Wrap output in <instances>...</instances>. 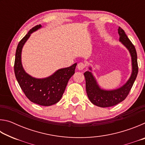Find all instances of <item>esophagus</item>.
Returning <instances> with one entry per match:
<instances>
[{
  "label": "esophagus",
  "instance_id": "obj_1",
  "mask_svg": "<svg viewBox=\"0 0 145 145\" xmlns=\"http://www.w3.org/2000/svg\"><path fill=\"white\" fill-rule=\"evenodd\" d=\"M86 68V65L84 63H79L77 65V68L78 70H81Z\"/></svg>",
  "mask_w": 145,
  "mask_h": 145
}]
</instances>
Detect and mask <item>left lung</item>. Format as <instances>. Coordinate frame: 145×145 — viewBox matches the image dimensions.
<instances>
[{"instance_id": "8db88e82", "label": "left lung", "mask_w": 145, "mask_h": 145, "mask_svg": "<svg viewBox=\"0 0 145 145\" xmlns=\"http://www.w3.org/2000/svg\"><path fill=\"white\" fill-rule=\"evenodd\" d=\"M118 34L120 35V41L129 50L132 57V72L131 77L126 84L117 89L111 91L103 90L100 89L97 84L91 72L87 71L84 73L88 97L93 104L100 107L114 106L125 99L134 84L138 73L137 52L134 45L120 27L118 28Z\"/></svg>"}]
</instances>
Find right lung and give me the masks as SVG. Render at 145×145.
<instances>
[{
	"label": "right lung",
	"mask_w": 145,
	"mask_h": 145,
	"mask_svg": "<svg viewBox=\"0 0 145 145\" xmlns=\"http://www.w3.org/2000/svg\"><path fill=\"white\" fill-rule=\"evenodd\" d=\"M41 27V25L34 26L20 41L16 50L14 70L17 81L27 99L38 105L50 106L56 104L61 99L68 80L75 73L77 63L59 70L45 78H34L24 71L21 63L22 49L31 34Z\"/></svg>",
	"instance_id": "obj_1"
}]
</instances>
